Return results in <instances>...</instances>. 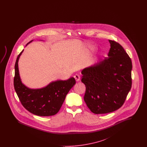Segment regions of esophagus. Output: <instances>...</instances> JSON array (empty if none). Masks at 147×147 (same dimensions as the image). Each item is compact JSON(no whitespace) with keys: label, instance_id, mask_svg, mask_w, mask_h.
<instances>
[{"label":"esophagus","instance_id":"1","mask_svg":"<svg viewBox=\"0 0 147 147\" xmlns=\"http://www.w3.org/2000/svg\"><path fill=\"white\" fill-rule=\"evenodd\" d=\"M74 78H75V79L76 80V81L77 82H78V81H79L80 80V76H79V75H78V74H76L74 76Z\"/></svg>","mask_w":147,"mask_h":147}]
</instances>
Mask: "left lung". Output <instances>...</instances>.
Segmentation results:
<instances>
[{
    "instance_id": "obj_1",
    "label": "left lung",
    "mask_w": 147,
    "mask_h": 147,
    "mask_svg": "<svg viewBox=\"0 0 147 147\" xmlns=\"http://www.w3.org/2000/svg\"><path fill=\"white\" fill-rule=\"evenodd\" d=\"M109 42L108 57L82 71V82L86 87L84 101L95 114L118 110L132 86L130 57L118 42L110 40Z\"/></svg>"
}]
</instances>
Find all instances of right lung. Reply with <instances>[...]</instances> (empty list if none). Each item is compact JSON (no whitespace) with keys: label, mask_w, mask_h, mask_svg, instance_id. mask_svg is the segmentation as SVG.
<instances>
[{"label":"right lung","mask_w":147,"mask_h":147,"mask_svg":"<svg viewBox=\"0 0 147 147\" xmlns=\"http://www.w3.org/2000/svg\"><path fill=\"white\" fill-rule=\"evenodd\" d=\"M27 43L28 45L30 42ZM18 55L15 64L14 86L15 90L21 104L29 112L40 116L56 115L59 111L65 96L70 89L76 84L73 77L67 80H57L45 88L31 89L22 83L18 68Z\"/></svg>","instance_id":"obj_1"}]
</instances>
